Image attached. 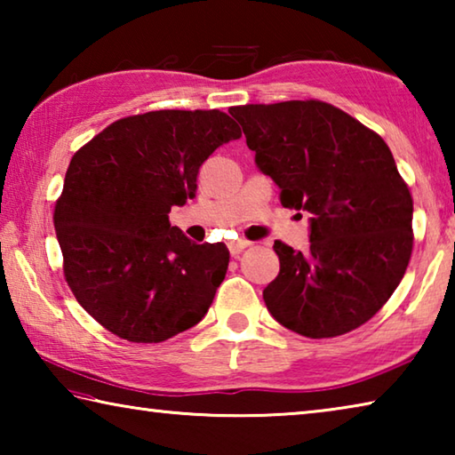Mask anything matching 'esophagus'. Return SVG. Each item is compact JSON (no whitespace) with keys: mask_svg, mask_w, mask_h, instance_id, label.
<instances>
[{"mask_svg":"<svg viewBox=\"0 0 455 455\" xmlns=\"http://www.w3.org/2000/svg\"><path fill=\"white\" fill-rule=\"evenodd\" d=\"M249 244H251V243H249V241H244V238H238V241H230V243H228V251H230V255L236 257L238 252L244 251L246 246H249Z\"/></svg>","mask_w":455,"mask_h":455,"instance_id":"esophagus-1","label":"esophagus"}]
</instances>
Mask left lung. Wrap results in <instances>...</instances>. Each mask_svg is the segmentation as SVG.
I'll list each match as a JSON object with an SVG mask.
<instances>
[{
    "instance_id": "8db88e82",
    "label": "left lung",
    "mask_w": 455,
    "mask_h": 455,
    "mask_svg": "<svg viewBox=\"0 0 455 455\" xmlns=\"http://www.w3.org/2000/svg\"><path fill=\"white\" fill-rule=\"evenodd\" d=\"M228 112L283 206L311 214L305 252L275 241L281 271L263 291L268 313L311 339L361 327L394 295L413 249V198L389 146L321 100Z\"/></svg>"
}]
</instances>
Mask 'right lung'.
I'll list each match as a JSON object with an SVG mask.
<instances>
[{
	"label": "right lung",
	"mask_w": 455,
	"mask_h": 455,
	"mask_svg": "<svg viewBox=\"0 0 455 455\" xmlns=\"http://www.w3.org/2000/svg\"><path fill=\"white\" fill-rule=\"evenodd\" d=\"M236 138L220 110H154L112 122L72 156L53 206L64 276L110 333L160 343L209 311L227 244L192 243L168 212L195 196L198 168Z\"/></svg>",
	"instance_id": "right-lung-1"
}]
</instances>
